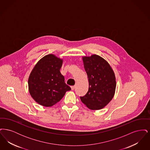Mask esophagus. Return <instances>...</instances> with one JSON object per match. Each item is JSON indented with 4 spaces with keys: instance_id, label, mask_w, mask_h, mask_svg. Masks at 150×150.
Wrapping results in <instances>:
<instances>
[{
    "instance_id": "esophagus-1",
    "label": "esophagus",
    "mask_w": 150,
    "mask_h": 150,
    "mask_svg": "<svg viewBox=\"0 0 150 150\" xmlns=\"http://www.w3.org/2000/svg\"><path fill=\"white\" fill-rule=\"evenodd\" d=\"M71 89L72 91L74 90L75 88V86H71Z\"/></svg>"
}]
</instances>
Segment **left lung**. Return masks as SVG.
<instances>
[{"instance_id": "8db88e82", "label": "left lung", "mask_w": 150, "mask_h": 150, "mask_svg": "<svg viewBox=\"0 0 150 150\" xmlns=\"http://www.w3.org/2000/svg\"><path fill=\"white\" fill-rule=\"evenodd\" d=\"M83 60L89 89L80 100L91 110L102 109L114 97L116 88L114 72L107 61L98 55L83 57Z\"/></svg>"}]
</instances>
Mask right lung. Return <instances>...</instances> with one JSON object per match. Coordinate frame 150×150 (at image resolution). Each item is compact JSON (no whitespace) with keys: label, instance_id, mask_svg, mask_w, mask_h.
<instances>
[{"label":"right lung","instance_id":"obj_1","mask_svg":"<svg viewBox=\"0 0 150 150\" xmlns=\"http://www.w3.org/2000/svg\"><path fill=\"white\" fill-rule=\"evenodd\" d=\"M62 62V59L48 54L38 61L31 72L28 80L29 92L39 105L52 106L71 90L60 72Z\"/></svg>","mask_w":150,"mask_h":150}]
</instances>
